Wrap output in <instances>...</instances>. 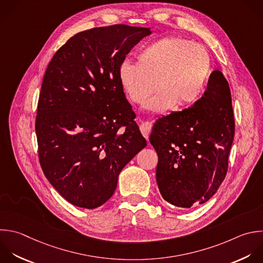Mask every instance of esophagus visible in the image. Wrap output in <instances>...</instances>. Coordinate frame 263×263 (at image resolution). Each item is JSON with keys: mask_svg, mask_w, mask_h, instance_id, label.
Wrapping results in <instances>:
<instances>
[{"mask_svg": "<svg viewBox=\"0 0 263 263\" xmlns=\"http://www.w3.org/2000/svg\"><path fill=\"white\" fill-rule=\"evenodd\" d=\"M140 130H141L142 135L144 136V138L148 141L149 140V134L151 132V124L148 123V122L142 123L141 126H140Z\"/></svg>", "mask_w": 263, "mask_h": 263, "instance_id": "34e87169", "label": "esophagus"}]
</instances>
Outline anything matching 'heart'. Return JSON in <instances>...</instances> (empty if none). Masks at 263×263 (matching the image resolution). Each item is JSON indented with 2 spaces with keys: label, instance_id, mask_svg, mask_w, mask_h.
Listing matches in <instances>:
<instances>
[{
  "label": "heart",
  "instance_id": "obj_1",
  "mask_svg": "<svg viewBox=\"0 0 263 263\" xmlns=\"http://www.w3.org/2000/svg\"><path fill=\"white\" fill-rule=\"evenodd\" d=\"M212 72L211 58L204 47L180 37H167L145 46L137 64L124 62L119 80L128 99L145 104L154 113H165L177 106L186 109L203 95Z\"/></svg>",
  "mask_w": 263,
  "mask_h": 263
}]
</instances>
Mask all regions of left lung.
<instances>
[{
	"mask_svg": "<svg viewBox=\"0 0 263 263\" xmlns=\"http://www.w3.org/2000/svg\"><path fill=\"white\" fill-rule=\"evenodd\" d=\"M233 137L230 88L217 70L194 105L153 126L150 143L158 155L156 181L164 200L179 208L209 200L226 176Z\"/></svg>",
	"mask_w": 263,
	"mask_h": 263,
	"instance_id": "left-lung-1",
	"label": "left lung"
}]
</instances>
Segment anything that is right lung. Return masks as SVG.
<instances>
[{
	"mask_svg": "<svg viewBox=\"0 0 263 263\" xmlns=\"http://www.w3.org/2000/svg\"><path fill=\"white\" fill-rule=\"evenodd\" d=\"M150 29L114 25L76 34L51 59L36 116L39 161L69 202L104 204L122 168L146 147L119 80L125 55Z\"/></svg>",
	"mask_w": 263,
	"mask_h": 263,
	"instance_id": "right-lung-1",
	"label": "right lung"
}]
</instances>
